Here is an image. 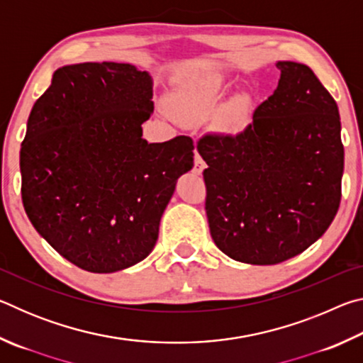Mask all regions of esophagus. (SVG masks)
Instances as JSON below:
<instances>
[{
  "label": "esophagus",
  "instance_id": "obj_1",
  "mask_svg": "<svg viewBox=\"0 0 363 363\" xmlns=\"http://www.w3.org/2000/svg\"><path fill=\"white\" fill-rule=\"evenodd\" d=\"M206 168V164L203 162V158L200 157L199 152H195V164H194V173L195 174H201L203 173V169Z\"/></svg>",
  "mask_w": 363,
  "mask_h": 363
}]
</instances>
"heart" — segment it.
<instances>
[{
	"label": "heart",
	"instance_id": "obj_1",
	"mask_svg": "<svg viewBox=\"0 0 363 363\" xmlns=\"http://www.w3.org/2000/svg\"><path fill=\"white\" fill-rule=\"evenodd\" d=\"M229 82L223 75H210L181 84L174 93L176 112L184 118L199 120L213 113L229 91ZM250 97L237 96L225 112V125L232 131H240L250 120Z\"/></svg>",
	"mask_w": 363,
	"mask_h": 363
}]
</instances>
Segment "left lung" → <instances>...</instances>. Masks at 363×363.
<instances>
[{"instance_id": "obj_1", "label": "left lung", "mask_w": 363, "mask_h": 363, "mask_svg": "<svg viewBox=\"0 0 363 363\" xmlns=\"http://www.w3.org/2000/svg\"><path fill=\"white\" fill-rule=\"evenodd\" d=\"M274 94L238 136L208 134L206 216L216 247L255 266L284 262L320 238L341 201L344 147L333 97L309 67L279 60Z\"/></svg>"}]
</instances>
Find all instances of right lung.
Segmentation results:
<instances>
[{"mask_svg":"<svg viewBox=\"0 0 363 363\" xmlns=\"http://www.w3.org/2000/svg\"><path fill=\"white\" fill-rule=\"evenodd\" d=\"M153 79L131 64L83 62L54 72L21 147L22 203L35 230L77 267L128 269L152 253L194 143L149 144Z\"/></svg>","mask_w":363,"mask_h":363,"instance_id":"1","label":"right lung"}]
</instances>
